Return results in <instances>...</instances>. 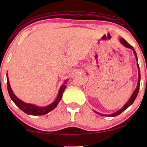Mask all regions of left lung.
Masks as SVG:
<instances>
[{
  "label": "left lung",
  "mask_w": 147,
  "mask_h": 147,
  "mask_svg": "<svg viewBox=\"0 0 147 147\" xmlns=\"http://www.w3.org/2000/svg\"><path fill=\"white\" fill-rule=\"evenodd\" d=\"M120 43H121L122 44V45H123L124 46H125L126 47H127V48H130V49H131L133 50V52H134V55H135L136 59V60H137V55H136V53L135 50H134V49L133 48V47H132V46L130 45V44L128 43V42L126 41L125 39H123V38H120ZM137 67H138V70H139V71H138V86H137V88H136V90H134V93L132 94V95L131 96V97H130V98L129 99V100H128L127 103H126V104H125V105L124 106V107H122V108H121V109H120L119 110H118V111L116 112H115V113H114V114H110V115H108V116H118V114H121L122 112L124 111V110L127 109V108H128V107H129V106H130V105H131V104H132V103H133L134 100H135L136 98V96H137L138 94V91H139V88H140V72L139 66H138V61H137ZM96 112V113H97V114H99V113H98L97 112ZM102 116H107V115H104V114H102Z\"/></svg>",
  "instance_id": "8db88e82"
}]
</instances>
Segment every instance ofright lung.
I'll list each match as a JSON object with an SVG mask.
<instances>
[{
  "mask_svg": "<svg viewBox=\"0 0 147 147\" xmlns=\"http://www.w3.org/2000/svg\"><path fill=\"white\" fill-rule=\"evenodd\" d=\"M7 89H8V92H9L10 97H11V100H13L14 103H15L16 105H17L18 107H19L20 109H21L22 111L25 112V113L29 114V115H44V114H47L48 112H49L51 110H53L54 108H55L56 106H57L58 103H59L60 100L61 99L62 95H63V92L65 90L66 86L64 85L65 84V82L64 83L63 86H61V88H60L59 94H58L57 98L55 101H54L53 103L50 104V105L46 106V107H39V106H36L35 105H33V104H27L23 102L21 100H20L19 98H18L17 96H16L15 94H14L13 90H12L11 86H10L9 81V79H8V77L7 78Z\"/></svg>",
  "mask_w": 147,
  "mask_h": 147,
  "instance_id": "right-lung-1",
  "label": "right lung"
}]
</instances>
